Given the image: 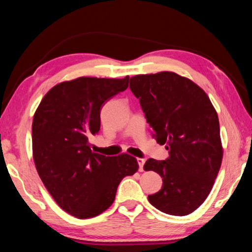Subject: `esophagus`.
Returning <instances> with one entry per match:
<instances>
[{
	"mask_svg": "<svg viewBox=\"0 0 252 252\" xmlns=\"http://www.w3.org/2000/svg\"><path fill=\"white\" fill-rule=\"evenodd\" d=\"M138 163H139V170L140 171H143V164H144V162H146V160L144 159H142V158H138Z\"/></svg>",
	"mask_w": 252,
	"mask_h": 252,
	"instance_id": "obj_1",
	"label": "esophagus"
}]
</instances>
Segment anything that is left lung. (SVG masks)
<instances>
[{
  "label": "left lung",
  "instance_id": "obj_1",
  "mask_svg": "<svg viewBox=\"0 0 252 252\" xmlns=\"http://www.w3.org/2000/svg\"><path fill=\"white\" fill-rule=\"evenodd\" d=\"M130 89L140 101L152 136L169 150L167 160L151 158L143 165L163 181L149 201L168 215H189L210 193L222 162L217 111L199 85L174 72L132 76Z\"/></svg>",
  "mask_w": 252,
  "mask_h": 252
}]
</instances>
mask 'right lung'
Instances as JSON below:
<instances>
[{
  "label": "right lung",
  "instance_id": "obj_1",
  "mask_svg": "<svg viewBox=\"0 0 252 252\" xmlns=\"http://www.w3.org/2000/svg\"><path fill=\"white\" fill-rule=\"evenodd\" d=\"M127 85L129 76L65 81L46 93L34 113L36 171L59 207L75 218H93L105 211L122 179L139 169L134 157L102 156L92 152L89 142L100 131L102 106Z\"/></svg>",
  "mask_w": 252,
  "mask_h": 252
}]
</instances>
